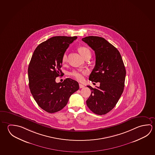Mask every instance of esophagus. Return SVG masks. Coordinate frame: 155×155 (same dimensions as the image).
Masks as SVG:
<instances>
[{"mask_svg":"<svg viewBox=\"0 0 155 155\" xmlns=\"http://www.w3.org/2000/svg\"><path fill=\"white\" fill-rule=\"evenodd\" d=\"M79 87H80V88H83L84 87V85H83L82 84H79Z\"/></svg>","mask_w":155,"mask_h":155,"instance_id":"esophagus-1","label":"esophagus"}]
</instances>
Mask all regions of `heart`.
Segmentation results:
<instances>
[{"instance_id": "1", "label": "heart", "mask_w": 155, "mask_h": 155, "mask_svg": "<svg viewBox=\"0 0 155 155\" xmlns=\"http://www.w3.org/2000/svg\"><path fill=\"white\" fill-rule=\"evenodd\" d=\"M78 51L83 57L85 58L87 55L91 54V52L89 48L85 47H80L78 48ZM68 56L66 53H64L62 57V62L65 63L67 60ZM87 74V72L84 70H74L71 73V75L74 78L79 81H82L84 79V76Z\"/></svg>"}]
</instances>
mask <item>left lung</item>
I'll list each match as a JSON object with an SVG mask.
<instances>
[{
	"instance_id": "obj_1",
	"label": "left lung",
	"mask_w": 155,
	"mask_h": 155,
	"mask_svg": "<svg viewBox=\"0 0 155 155\" xmlns=\"http://www.w3.org/2000/svg\"><path fill=\"white\" fill-rule=\"evenodd\" d=\"M94 51L95 67L89 80L100 82V87L93 88L87 100L88 108L97 115H104L114 108L122 95L125 87L126 70L119 51L104 38L90 36L82 38Z\"/></svg>"
}]
</instances>
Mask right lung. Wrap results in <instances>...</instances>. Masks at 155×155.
Listing matches in <instances>:
<instances>
[{
  "instance_id": "1",
  "label": "right lung",
  "mask_w": 155,
  "mask_h": 155,
  "mask_svg": "<svg viewBox=\"0 0 155 155\" xmlns=\"http://www.w3.org/2000/svg\"><path fill=\"white\" fill-rule=\"evenodd\" d=\"M77 36H54L40 44L33 53L28 72L30 92L38 106L54 113L65 107L72 94L79 89L78 83L66 78L56 83L62 76V57Z\"/></svg>"
}]
</instances>
